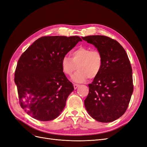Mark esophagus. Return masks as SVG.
I'll return each instance as SVG.
<instances>
[{
  "label": "esophagus",
  "instance_id": "esophagus-1",
  "mask_svg": "<svg viewBox=\"0 0 147 147\" xmlns=\"http://www.w3.org/2000/svg\"><path fill=\"white\" fill-rule=\"evenodd\" d=\"M79 86H80V85H79V84H75V83L74 84V87L75 90H76V89H77Z\"/></svg>",
  "mask_w": 147,
  "mask_h": 147
}]
</instances>
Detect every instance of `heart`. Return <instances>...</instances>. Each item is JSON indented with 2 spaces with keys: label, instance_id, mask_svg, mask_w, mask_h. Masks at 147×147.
Masks as SVG:
<instances>
[{
  "label": "heart",
  "instance_id": "1",
  "mask_svg": "<svg viewBox=\"0 0 147 147\" xmlns=\"http://www.w3.org/2000/svg\"><path fill=\"white\" fill-rule=\"evenodd\" d=\"M71 56H64L63 57L61 67L63 72L70 76L78 66V70L72 77L75 82H84L88 77L94 78L100 73L103 65L102 53L97 50H91L90 48L79 47L72 51Z\"/></svg>",
  "mask_w": 147,
  "mask_h": 147
}]
</instances>
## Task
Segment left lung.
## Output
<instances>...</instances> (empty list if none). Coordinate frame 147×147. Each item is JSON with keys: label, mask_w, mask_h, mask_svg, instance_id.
Returning <instances> with one entry per match:
<instances>
[{"label": "left lung", "mask_w": 147, "mask_h": 147, "mask_svg": "<svg viewBox=\"0 0 147 147\" xmlns=\"http://www.w3.org/2000/svg\"><path fill=\"white\" fill-rule=\"evenodd\" d=\"M92 44L103 57L100 73L89 84L84 101L86 111L96 121L110 123L126 112L133 92L132 67L126 51L115 40L104 35L82 37Z\"/></svg>", "instance_id": "obj_1"}]
</instances>
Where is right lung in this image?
Segmentation results:
<instances>
[{"label": "right lung", "instance_id": "right-lung-1", "mask_svg": "<svg viewBox=\"0 0 147 147\" xmlns=\"http://www.w3.org/2000/svg\"><path fill=\"white\" fill-rule=\"evenodd\" d=\"M82 39L78 36H47L35 40L18 62L15 73L20 105L34 119L48 121L63 112L74 90L61 60Z\"/></svg>", "mask_w": 147, "mask_h": 147}]
</instances>
